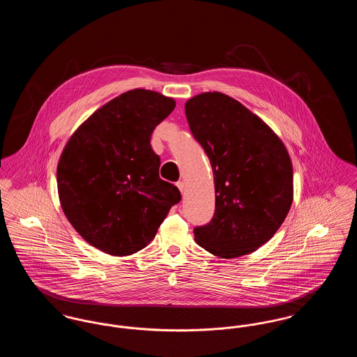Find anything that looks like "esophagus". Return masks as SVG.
<instances>
[{
	"label": "esophagus",
	"mask_w": 357,
	"mask_h": 357,
	"mask_svg": "<svg viewBox=\"0 0 357 357\" xmlns=\"http://www.w3.org/2000/svg\"><path fill=\"white\" fill-rule=\"evenodd\" d=\"M176 186H178V188L183 192L185 191V182H182V181H179V182H176Z\"/></svg>",
	"instance_id": "obj_1"
}]
</instances>
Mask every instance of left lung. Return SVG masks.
Listing matches in <instances>:
<instances>
[{
	"instance_id": "obj_1",
	"label": "left lung",
	"mask_w": 357,
	"mask_h": 357,
	"mask_svg": "<svg viewBox=\"0 0 357 357\" xmlns=\"http://www.w3.org/2000/svg\"><path fill=\"white\" fill-rule=\"evenodd\" d=\"M214 174L215 213L195 242L220 258L249 255L280 229L293 202V166L272 128L236 99L204 92L185 104Z\"/></svg>"
}]
</instances>
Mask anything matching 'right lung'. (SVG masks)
Wrapping results in <instances>:
<instances>
[{
	"label": "right lung",
	"mask_w": 357,
	"mask_h": 357,
	"mask_svg": "<svg viewBox=\"0 0 357 357\" xmlns=\"http://www.w3.org/2000/svg\"><path fill=\"white\" fill-rule=\"evenodd\" d=\"M175 108L159 92L136 88L96 109L69 137L57 165L61 208L93 248L115 257L144 249L181 201L159 178L150 144L155 127Z\"/></svg>",
	"instance_id": "right-lung-1"
}]
</instances>
